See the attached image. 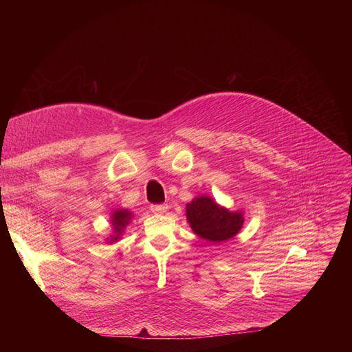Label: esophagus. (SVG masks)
Returning a JSON list of instances; mask_svg holds the SVG:
<instances>
[{"label": "esophagus", "mask_w": 352, "mask_h": 352, "mask_svg": "<svg viewBox=\"0 0 352 352\" xmlns=\"http://www.w3.org/2000/svg\"><path fill=\"white\" fill-rule=\"evenodd\" d=\"M150 210L153 213H164L167 212V205H150Z\"/></svg>", "instance_id": "1"}]
</instances>
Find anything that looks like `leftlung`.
Masks as SVG:
<instances>
[{"mask_svg": "<svg viewBox=\"0 0 352 352\" xmlns=\"http://www.w3.org/2000/svg\"><path fill=\"white\" fill-rule=\"evenodd\" d=\"M186 219L195 234L213 243L235 236L243 224L241 212H230L210 196H199L188 204Z\"/></svg>", "mask_w": 352, "mask_h": 352, "instance_id": "1", "label": "left lung"}]
</instances>
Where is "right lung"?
<instances>
[{
    "label": "right lung",
    "mask_w": 352,
    "mask_h": 352,
    "mask_svg": "<svg viewBox=\"0 0 352 352\" xmlns=\"http://www.w3.org/2000/svg\"><path fill=\"white\" fill-rule=\"evenodd\" d=\"M132 219V213L126 209H118L113 213L111 216V226H113V230H114V235H111L109 238L110 243L113 242H117L120 239V236L122 235L125 227L129 224Z\"/></svg>",
    "instance_id": "right-lung-1"
}]
</instances>
